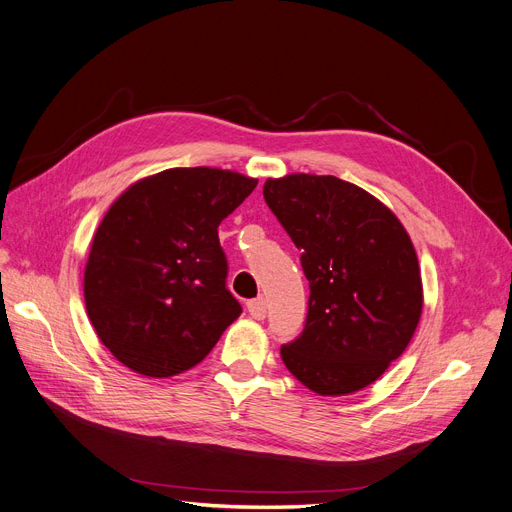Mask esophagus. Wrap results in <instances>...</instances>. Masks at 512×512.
Listing matches in <instances>:
<instances>
[{
    "label": "esophagus",
    "instance_id": "esophagus-1",
    "mask_svg": "<svg viewBox=\"0 0 512 512\" xmlns=\"http://www.w3.org/2000/svg\"><path fill=\"white\" fill-rule=\"evenodd\" d=\"M248 312L256 320H264L266 318V302H264V299L262 297L250 299V302H248Z\"/></svg>",
    "mask_w": 512,
    "mask_h": 512
}]
</instances>
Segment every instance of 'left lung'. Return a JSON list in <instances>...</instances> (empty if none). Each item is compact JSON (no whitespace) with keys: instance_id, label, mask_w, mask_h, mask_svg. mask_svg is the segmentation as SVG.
<instances>
[{"instance_id":"1","label":"left lung","mask_w":512,"mask_h":512,"mask_svg":"<svg viewBox=\"0 0 512 512\" xmlns=\"http://www.w3.org/2000/svg\"><path fill=\"white\" fill-rule=\"evenodd\" d=\"M264 200L310 283L304 330L281 347L287 370L318 395L372 384L409 345L422 316V277L399 219L335 175L266 179Z\"/></svg>"}]
</instances>
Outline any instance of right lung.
<instances>
[{"mask_svg": "<svg viewBox=\"0 0 512 512\" xmlns=\"http://www.w3.org/2000/svg\"><path fill=\"white\" fill-rule=\"evenodd\" d=\"M256 184L233 171L175 167L111 204L86 262L84 302L124 366L150 378L182 374L242 314L217 229Z\"/></svg>", "mask_w": 512, "mask_h": 512, "instance_id": "obj_1", "label": "right lung"}]
</instances>
